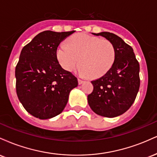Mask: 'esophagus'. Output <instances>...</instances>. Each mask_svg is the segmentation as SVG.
<instances>
[{
    "label": "esophagus",
    "mask_w": 157,
    "mask_h": 157,
    "mask_svg": "<svg viewBox=\"0 0 157 157\" xmlns=\"http://www.w3.org/2000/svg\"><path fill=\"white\" fill-rule=\"evenodd\" d=\"M83 82H84L83 80H80V79H78V84L79 85H81L82 83H83Z\"/></svg>",
    "instance_id": "obj_1"
}]
</instances>
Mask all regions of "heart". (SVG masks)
<instances>
[{
	"mask_svg": "<svg viewBox=\"0 0 157 157\" xmlns=\"http://www.w3.org/2000/svg\"><path fill=\"white\" fill-rule=\"evenodd\" d=\"M57 60L63 68L71 71L80 63L77 71L81 76L100 77L105 75L116 58L112 43L87 34L76 35L61 43L56 52Z\"/></svg>",
	"mask_w": 157,
	"mask_h": 157,
	"instance_id": "b5f03b06",
	"label": "heart"
}]
</instances>
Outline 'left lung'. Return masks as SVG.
<instances>
[{"instance_id": "obj_1", "label": "left lung", "mask_w": 157, "mask_h": 157, "mask_svg": "<svg viewBox=\"0 0 157 157\" xmlns=\"http://www.w3.org/2000/svg\"><path fill=\"white\" fill-rule=\"evenodd\" d=\"M93 35L112 43L116 58L105 75L91 81L94 90L88 95V103L97 114L115 117L128 110L136 99L140 84V64L133 48L121 37L108 32Z\"/></svg>"}]
</instances>
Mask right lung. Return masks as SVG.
<instances>
[{
	"mask_svg": "<svg viewBox=\"0 0 157 157\" xmlns=\"http://www.w3.org/2000/svg\"><path fill=\"white\" fill-rule=\"evenodd\" d=\"M74 32H42L21 50L15 68L16 91L24 109L35 117L47 120L60 114L78 85L56 55L61 41Z\"/></svg>",
	"mask_w": 157,
	"mask_h": 157,
	"instance_id": "obj_1",
	"label": "right lung"
}]
</instances>
